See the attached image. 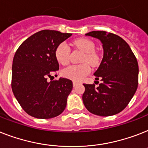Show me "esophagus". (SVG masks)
Here are the masks:
<instances>
[{
  "instance_id": "obj_1",
  "label": "esophagus",
  "mask_w": 148,
  "mask_h": 148,
  "mask_svg": "<svg viewBox=\"0 0 148 148\" xmlns=\"http://www.w3.org/2000/svg\"><path fill=\"white\" fill-rule=\"evenodd\" d=\"M78 84H79V83L77 82V81H73V86H76Z\"/></svg>"
}]
</instances>
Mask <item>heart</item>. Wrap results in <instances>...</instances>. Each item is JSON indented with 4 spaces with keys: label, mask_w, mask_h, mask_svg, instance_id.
<instances>
[{
    "label": "heart",
    "mask_w": 148,
    "mask_h": 148,
    "mask_svg": "<svg viewBox=\"0 0 148 148\" xmlns=\"http://www.w3.org/2000/svg\"><path fill=\"white\" fill-rule=\"evenodd\" d=\"M74 45L83 51L84 55L82 58V62H86L90 65H95L97 63L98 58L95 53V45L93 42L88 39H79L74 42ZM71 49L69 45L62 42L57 45L55 50V56L58 62L62 65H66L69 62ZM90 72V68L87 64H74L68 66L63 69L62 75L75 81L83 80Z\"/></svg>",
    "instance_id": "heart-1"
}]
</instances>
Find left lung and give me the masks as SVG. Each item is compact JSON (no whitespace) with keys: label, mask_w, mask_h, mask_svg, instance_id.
<instances>
[{"label":"left lung","mask_w":148,"mask_h":148,"mask_svg":"<svg viewBox=\"0 0 148 148\" xmlns=\"http://www.w3.org/2000/svg\"><path fill=\"white\" fill-rule=\"evenodd\" d=\"M86 36L101 41L103 58L94 73L101 83L84 84L82 99L91 113L100 116H113L128 106L138 85V64L128 44L121 37L106 31H92ZM97 81H95V83ZM99 84V81H97Z\"/></svg>","instance_id":"obj_1"}]
</instances>
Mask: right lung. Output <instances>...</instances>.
<instances>
[{"instance_id":"right-lung-1","label":"right lung","mask_w":148,"mask_h":148,"mask_svg":"<svg viewBox=\"0 0 148 148\" xmlns=\"http://www.w3.org/2000/svg\"><path fill=\"white\" fill-rule=\"evenodd\" d=\"M71 35L44 29L29 37L16 51L12 90L22 109L32 117L51 119L65 109L73 83L68 78H51L59 69L55 48Z\"/></svg>"}]
</instances>
